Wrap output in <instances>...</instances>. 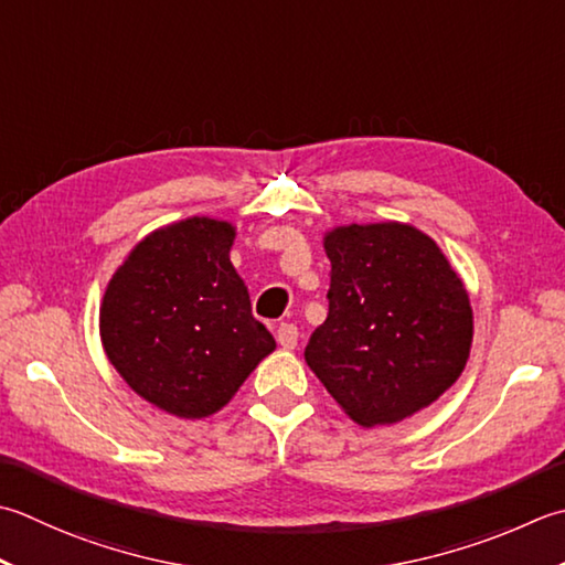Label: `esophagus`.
Returning a JSON list of instances; mask_svg holds the SVG:
<instances>
[{
  "label": "esophagus",
  "instance_id": "obj_1",
  "mask_svg": "<svg viewBox=\"0 0 565 565\" xmlns=\"http://www.w3.org/2000/svg\"><path fill=\"white\" fill-rule=\"evenodd\" d=\"M276 342H279L284 350H294L298 342V328L294 323H281L276 328Z\"/></svg>",
  "mask_w": 565,
  "mask_h": 565
}]
</instances>
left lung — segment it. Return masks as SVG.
<instances>
[{"instance_id": "obj_1", "label": "left lung", "mask_w": 565, "mask_h": 565, "mask_svg": "<svg viewBox=\"0 0 565 565\" xmlns=\"http://www.w3.org/2000/svg\"><path fill=\"white\" fill-rule=\"evenodd\" d=\"M328 318L303 358L360 426H390L450 390L472 345V308L446 254L404 223L326 232Z\"/></svg>"}]
</instances>
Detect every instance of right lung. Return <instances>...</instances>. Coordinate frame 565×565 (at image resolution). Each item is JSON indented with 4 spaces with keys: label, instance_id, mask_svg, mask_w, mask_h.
I'll use <instances>...</instances> for the list:
<instances>
[{
    "label": "right lung",
    "instance_id": "add662e5",
    "mask_svg": "<svg viewBox=\"0 0 565 565\" xmlns=\"http://www.w3.org/2000/svg\"><path fill=\"white\" fill-rule=\"evenodd\" d=\"M235 227L188 217L153 230L109 279L99 306L107 360L141 399L179 418L223 408L274 352L230 262Z\"/></svg>",
    "mask_w": 565,
    "mask_h": 565
}]
</instances>
